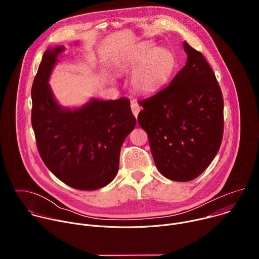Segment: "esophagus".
<instances>
[{
	"mask_svg": "<svg viewBox=\"0 0 259 259\" xmlns=\"http://www.w3.org/2000/svg\"><path fill=\"white\" fill-rule=\"evenodd\" d=\"M131 110H132L133 115L135 116V118H137V116L140 112V105L137 102H132L131 103Z\"/></svg>",
	"mask_w": 259,
	"mask_h": 259,
	"instance_id": "34e87169",
	"label": "esophagus"
}]
</instances>
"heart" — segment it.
<instances>
[{
	"label": "heart",
	"mask_w": 259,
	"mask_h": 259,
	"mask_svg": "<svg viewBox=\"0 0 259 259\" xmlns=\"http://www.w3.org/2000/svg\"><path fill=\"white\" fill-rule=\"evenodd\" d=\"M125 64L132 68L137 66L130 79L132 88L140 94L149 95L167 83L176 61L171 51L165 48L156 49L152 43H146L130 52Z\"/></svg>",
	"instance_id": "b5f03b06"
}]
</instances>
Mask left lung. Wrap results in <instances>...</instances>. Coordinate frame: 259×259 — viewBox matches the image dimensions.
<instances>
[{
    "label": "left lung",
    "mask_w": 259,
    "mask_h": 259,
    "mask_svg": "<svg viewBox=\"0 0 259 259\" xmlns=\"http://www.w3.org/2000/svg\"><path fill=\"white\" fill-rule=\"evenodd\" d=\"M188 60L155 95L139 101L138 124L147 133L156 167L174 181L198 177L216 156L224 135V98L203 54L183 42Z\"/></svg>",
    "instance_id": "8db88e82"
}]
</instances>
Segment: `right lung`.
I'll use <instances>...</instances> for the list:
<instances>
[{"mask_svg": "<svg viewBox=\"0 0 259 259\" xmlns=\"http://www.w3.org/2000/svg\"><path fill=\"white\" fill-rule=\"evenodd\" d=\"M63 46L45 51L31 87V126L47 168L72 189L94 191L119 170L121 146L136 125L129 99H91L79 108H64L48 84Z\"/></svg>", "mask_w": 259, "mask_h": 259, "instance_id": "add662e5", "label": "right lung"}]
</instances>
